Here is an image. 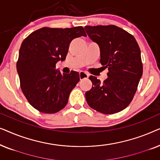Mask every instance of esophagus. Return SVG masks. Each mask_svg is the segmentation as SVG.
<instances>
[{"instance_id":"obj_1","label":"esophagus","mask_w":160,"mask_h":160,"mask_svg":"<svg viewBox=\"0 0 160 160\" xmlns=\"http://www.w3.org/2000/svg\"><path fill=\"white\" fill-rule=\"evenodd\" d=\"M89 77V74L85 73L84 71H81L79 73V78H80V80H82V79H84V78H87Z\"/></svg>"}]
</instances>
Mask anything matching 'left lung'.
<instances>
[{"mask_svg":"<svg viewBox=\"0 0 160 160\" xmlns=\"http://www.w3.org/2000/svg\"><path fill=\"white\" fill-rule=\"evenodd\" d=\"M84 29L99 46L100 62L108 69L102 83L89 76L92 87L85 93L87 103L105 114L119 112L132 101L143 74L139 46L133 36L117 26H85Z\"/></svg>","mask_w":160,"mask_h":160,"instance_id":"1","label":"left lung"}]
</instances>
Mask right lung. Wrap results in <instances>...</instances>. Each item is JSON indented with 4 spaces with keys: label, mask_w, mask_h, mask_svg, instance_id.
I'll return each instance as SVG.
<instances>
[{
    "label": "right lung",
    "mask_w": 160,
    "mask_h": 160,
    "mask_svg": "<svg viewBox=\"0 0 160 160\" xmlns=\"http://www.w3.org/2000/svg\"><path fill=\"white\" fill-rule=\"evenodd\" d=\"M81 36H87L82 26L42 28L22 43L17 62L20 87L29 103L41 112L54 113L64 108L80 80L78 72L61 73L56 63L65 60L70 43Z\"/></svg>",
    "instance_id": "obj_1"
}]
</instances>
